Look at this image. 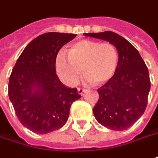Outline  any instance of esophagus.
I'll return each instance as SVG.
<instances>
[{"mask_svg":"<svg viewBox=\"0 0 158 158\" xmlns=\"http://www.w3.org/2000/svg\"><path fill=\"white\" fill-rule=\"evenodd\" d=\"M85 89H84V88H79V89H78V93H79V94L82 95L85 93Z\"/></svg>","mask_w":158,"mask_h":158,"instance_id":"34e87169","label":"esophagus"}]
</instances>
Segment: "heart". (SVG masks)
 <instances>
[{"instance_id":"heart-1","label":"heart","mask_w":158,"mask_h":158,"mask_svg":"<svg viewBox=\"0 0 158 158\" xmlns=\"http://www.w3.org/2000/svg\"><path fill=\"white\" fill-rule=\"evenodd\" d=\"M118 62V52L112 44L83 39L69 47L68 56L64 52L57 54L56 70L63 82L70 86L79 81L82 67L86 73L85 81L101 85L114 76Z\"/></svg>"}]
</instances>
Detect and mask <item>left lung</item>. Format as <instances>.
<instances>
[{
  "label": "left lung",
  "mask_w": 158,
  "mask_h": 158,
  "mask_svg": "<svg viewBox=\"0 0 158 158\" xmlns=\"http://www.w3.org/2000/svg\"><path fill=\"white\" fill-rule=\"evenodd\" d=\"M84 35L109 42L119 54L115 73L97 90L100 98L94 107V117L109 129L130 128L143 115L148 102L150 80L143 59L128 40L114 32Z\"/></svg>",
  "instance_id": "obj_1"
}]
</instances>
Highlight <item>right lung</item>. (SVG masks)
I'll list each match as a JSON object with an SVG mask.
<instances>
[{"label": "right lung", "mask_w": 158, "mask_h": 158, "mask_svg": "<svg viewBox=\"0 0 158 158\" xmlns=\"http://www.w3.org/2000/svg\"><path fill=\"white\" fill-rule=\"evenodd\" d=\"M76 34L48 32L25 47L11 73L8 96L20 123L37 134L59 129L66 123L73 102L81 97L56 73V58Z\"/></svg>", "instance_id": "add662e5"}]
</instances>
